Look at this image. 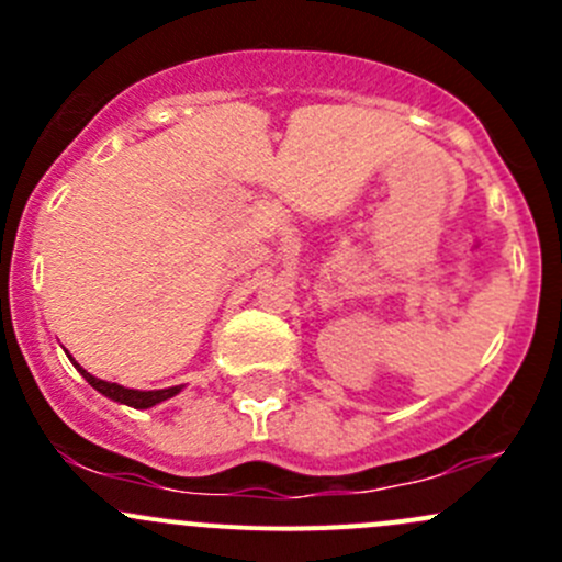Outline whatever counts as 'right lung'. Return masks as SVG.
<instances>
[{
	"label": "right lung",
	"mask_w": 562,
	"mask_h": 562,
	"mask_svg": "<svg viewBox=\"0 0 562 562\" xmlns=\"http://www.w3.org/2000/svg\"><path fill=\"white\" fill-rule=\"evenodd\" d=\"M67 356H70V353H67ZM70 361H72V364H76V370L81 372V375H83V381H87L89 386H92V389H98L100 394L108 396V400L119 402V405H130V407H135V411H146V407H155V405H160V402L171 400V396H176V394H179L181 389H184V386L155 389V391L124 389V386H119V383H108V381H100V378L89 375V372L83 370V367L78 364V361L72 359V356H70Z\"/></svg>",
	"instance_id": "1"
}]
</instances>
